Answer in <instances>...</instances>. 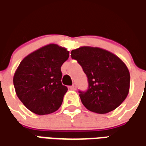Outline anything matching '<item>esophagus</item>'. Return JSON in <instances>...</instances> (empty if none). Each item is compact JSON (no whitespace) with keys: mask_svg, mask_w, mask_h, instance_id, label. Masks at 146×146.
Listing matches in <instances>:
<instances>
[{"mask_svg":"<svg viewBox=\"0 0 146 146\" xmlns=\"http://www.w3.org/2000/svg\"><path fill=\"white\" fill-rule=\"evenodd\" d=\"M70 88L71 89V90H76V84H73V85H72V86H70Z\"/></svg>","mask_w":146,"mask_h":146,"instance_id":"esophagus-1","label":"esophagus"}]
</instances>
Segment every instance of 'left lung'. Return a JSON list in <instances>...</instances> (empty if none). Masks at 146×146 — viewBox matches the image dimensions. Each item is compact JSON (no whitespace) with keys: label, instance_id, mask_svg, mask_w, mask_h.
<instances>
[{"label":"left lung","instance_id":"left-lung-1","mask_svg":"<svg viewBox=\"0 0 146 146\" xmlns=\"http://www.w3.org/2000/svg\"><path fill=\"white\" fill-rule=\"evenodd\" d=\"M88 79V89L80 92L83 105L93 113H110L125 100L130 89V73L116 54L100 48L83 46L71 51Z\"/></svg>","mask_w":146,"mask_h":146}]
</instances>
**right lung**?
I'll use <instances>...</instances> for the list:
<instances>
[{"instance_id":"obj_1","label":"right lung","mask_w":146,"mask_h":146,"mask_svg":"<svg viewBox=\"0 0 146 146\" xmlns=\"http://www.w3.org/2000/svg\"><path fill=\"white\" fill-rule=\"evenodd\" d=\"M69 55L66 48L50 44L22 60L13 84L18 98L31 112L46 115L59 109L68 90L61 81V66Z\"/></svg>"}]
</instances>
